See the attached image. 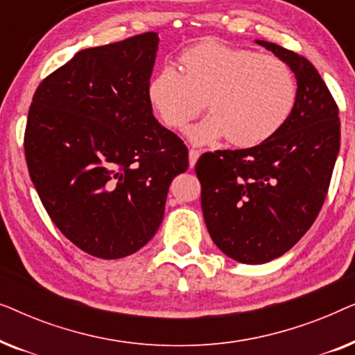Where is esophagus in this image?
<instances>
[{
    "label": "esophagus",
    "mask_w": 355,
    "mask_h": 355,
    "mask_svg": "<svg viewBox=\"0 0 355 355\" xmlns=\"http://www.w3.org/2000/svg\"><path fill=\"white\" fill-rule=\"evenodd\" d=\"M198 157H200V152H198V150H193V148L189 150V164H191V168L196 166Z\"/></svg>",
    "instance_id": "obj_1"
}]
</instances>
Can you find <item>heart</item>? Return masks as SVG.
<instances>
[{"label":"heart","mask_w":355,"mask_h":355,"mask_svg":"<svg viewBox=\"0 0 355 355\" xmlns=\"http://www.w3.org/2000/svg\"><path fill=\"white\" fill-rule=\"evenodd\" d=\"M179 61L182 72L173 66L155 72L147 100L171 129H182L207 100L211 113L186 130L193 145L230 137L236 147H257L288 124L297 84L279 58L208 40L184 50Z\"/></svg>","instance_id":"obj_1"}]
</instances>
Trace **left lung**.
Returning <instances> with one entry per match:
<instances>
[{
    "instance_id": "left-lung-1",
    "label": "left lung",
    "mask_w": 355,
    "mask_h": 355,
    "mask_svg": "<svg viewBox=\"0 0 355 355\" xmlns=\"http://www.w3.org/2000/svg\"><path fill=\"white\" fill-rule=\"evenodd\" d=\"M294 72L297 100L288 124L257 147L203 153L196 164L213 242L230 259H278L313 225L339 153L338 106L312 62L265 40Z\"/></svg>"
}]
</instances>
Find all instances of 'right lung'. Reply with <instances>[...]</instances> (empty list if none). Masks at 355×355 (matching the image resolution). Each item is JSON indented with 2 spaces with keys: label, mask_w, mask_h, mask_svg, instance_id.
I'll return each mask as SVG.
<instances>
[{
  "label": "right lung",
  "mask_w": 355,
  "mask_h": 355,
  "mask_svg": "<svg viewBox=\"0 0 355 355\" xmlns=\"http://www.w3.org/2000/svg\"><path fill=\"white\" fill-rule=\"evenodd\" d=\"M158 42L147 32L76 53L28 110L24 150L38 197L58 230L98 259L152 239L169 184L189 166L187 147L147 100Z\"/></svg>",
  "instance_id": "right-lung-1"
}]
</instances>
